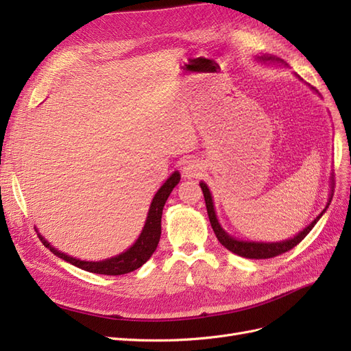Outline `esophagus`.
Instances as JSON below:
<instances>
[{"instance_id":"obj_1","label":"esophagus","mask_w":351,"mask_h":351,"mask_svg":"<svg viewBox=\"0 0 351 351\" xmlns=\"http://www.w3.org/2000/svg\"><path fill=\"white\" fill-rule=\"evenodd\" d=\"M201 163L195 159H188L182 163V173L185 178H193V176H198V173L201 172Z\"/></svg>"}]
</instances>
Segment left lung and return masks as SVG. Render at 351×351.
<instances>
[{"instance_id":"8db88e82","label":"left lung","mask_w":351,"mask_h":351,"mask_svg":"<svg viewBox=\"0 0 351 351\" xmlns=\"http://www.w3.org/2000/svg\"><path fill=\"white\" fill-rule=\"evenodd\" d=\"M258 60L262 62H276L279 60L278 58H274V56H258ZM331 180L332 176H331ZM334 184V182H332ZM331 184V185H332ZM201 185V189H202V193H204V198H205V205H206V213H208V218H210V223H211V227L215 232V236L218 239V241L221 243L226 249H228L230 252H232L234 254H239L241 257H247V258H270V257H275V256H279L282 253H287L289 252L291 249H293L295 245L300 244L305 237L308 232L314 228V226L318 223V219L322 217V214L327 211L328 205L332 199V191L330 193V201L327 204L326 208L322 210V213L314 219L313 223H311L306 228H304L301 232H298V234L291 239V240H285V241H279V243H256V241H241V240H237L234 237L228 236L227 232L221 228V226H219L218 219H217V215H215V211H214V202H213V197H211V192L208 189V186H206L204 182L199 184Z\"/></svg>"}]
</instances>
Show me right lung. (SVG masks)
<instances>
[{
    "label": "right lung",
    "instance_id": "obj_1",
    "mask_svg": "<svg viewBox=\"0 0 351 351\" xmlns=\"http://www.w3.org/2000/svg\"><path fill=\"white\" fill-rule=\"evenodd\" d=\"M179 180H180L179 172H173L171 175V178H169L166 182L160 186V189L156 192V195L150 204V210L147 214L146 224H145V227H143V231H141L140 237L137 239V241L124 253L115 256V257H111V258H107V261H102V262L80 261V258L71 257L68 254L56 250L55 247H51L50 243H47L42 234H37V236L55 256L63 258V261L69 262L71 265H73L76 267L90 271V274L110 275V276L130 274V271H133V270L138 269L140 266L145 265L152 257V254L154 253L156 247H158L159 240H160V232H162L160 221H162L163 206H165L167 197L171 195V192L173 191V188L179 184Z\"/></svg>",
    "mask_w": 351,
    "mask_h": 351
}]
</instances>
